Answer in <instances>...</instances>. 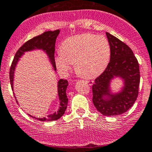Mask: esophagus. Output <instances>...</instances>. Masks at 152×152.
<instances>
[{
    "mask_svg": "<svg viewBox=\"0 0 152 152\" xmlns=\"http://www.w3.org/2000/svg\"><path fill=\"white\" fill-rule=\"evenodd\" d=\"M85 82H87V84H89V85H92V83H93V81H90V80H85Z\"/></svg>",
    "mask_w": 152,
    "mask_h": 152,
    "instance_id": "obj_1",
    "label": "esophagus"
}]
</instances>
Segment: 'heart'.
I'll list each match as a JSON object with an SVG mask.
<instances>
[{
  "label": "heart",
  "instance_id": "obj_1",
  "mask_svg": "<svg viewBox=\"0 0 152 152\" xmlns=\"http://www.w3.org/2000/svg\"><path fill=\"white\" fill-rule=\"evenodd\" d=\"M110 58V46L107 38L102 35L86 33L65 39L55 61L62 71L68 70L75 62L77 72L93 77L105 70Z\"/></svg>",
  "mask_w": 152,
  "mask_h": 152
}]
</instances>
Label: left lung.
Returning a JSON list of instances; mask_svg holds the SVG:
<instances>
[{"label": "left lung", "instance_id": "obj_1", "mask_svg": "<svg viewBox=\"0 0 152 152\" xmlns=\"http://www.w3.org/2000/svg\"><path fill=\"white\" fill-rule=\"evenodd\" d=\"M106 34L110 46V60L104 71L95 79L92 87L93 102L103 115L113 116L126 113L135 102L140 85V68L137 58L126 44L108 32ZM114 76L123 77L125 84L123 90L117 94L109 92L108 85Z\"/></svg>", "mask_w": 152, "mask_h": 152}]
</instances>
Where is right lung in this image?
<instances>
[{
    "instance_id": "obj_1",
    "label": "right lung",
    "mask_w": 152,
    "mask_h": 152,
    "mask_svg": "<svg viewBox=\"0 0 152 152\" xmlns=\"http://www.w3.org/2000/svg\"><path fill=\"white\" fill-rule=\"evenodd\" d=\"M59 33V30L55 31H48L42 33V34H39L38 36L34 37L32 39L26 42L23 45H22L18 51L15 53V56L14 57L13 61H12V65L10 67V83L12 88L13 89V77H14V71H15V66L18 62L19 58L24 53V52L31 50L33 49H42L47 53L50 62L53 64V66L56 70V65H55V59H54V52H55V42H56V39L57 37L58 34ZM68 82L66 79H59L58 82V94H59V100H60V107L59 110L56 113H54L52 115H49L45 118H35L31 115H29L31 117L36 118L39 121H56L60 118L65 113L66 110L67 102H68V99L66 95V89ZM18 102V101L16 100Z\"/></svg>"
}]
</instances>
